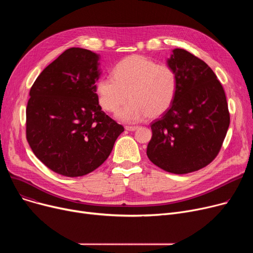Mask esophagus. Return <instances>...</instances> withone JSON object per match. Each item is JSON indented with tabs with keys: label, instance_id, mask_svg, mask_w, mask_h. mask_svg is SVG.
<instances>
[{
	"label": "esophagus",
	"instance_id": "34e87169",
	"mask_svg": "<svg viewBox=\"0 0 253 253\" xmlns=\"http://www.w3.org/2000/svg\"><path fill=\"white\" fill-rule=\"evenodd\" d=\"M125 129L128 131H135L138 129V126H125Z\"/></svg>",
	"mask_w": 253,
	"mask_h": 253
}]
</instances>
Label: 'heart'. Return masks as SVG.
Instances as JSON below:
<instances>
[{"label":"heart","mask_w":253,"mask_h":253,"mask_svg":"<svg viewBox=\"0 0 253 253\" xmlns=\"http://www.w3.org/2000/svg\"><path fill=\"white\" fill-rule=\"evenodd\" d=\"M113 76L102 77L96 91L101 108L110 113L117 112L131 98L117 114L121 121L135 123L148 116L159 117L175 99L177 74L168 64H158L142 55H130L116 64Z\"/></svg>","instance_id":"obj_1"}]
</instances>
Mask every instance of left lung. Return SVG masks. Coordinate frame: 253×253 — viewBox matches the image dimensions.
Masks as SVG:
<instances>
[{"label": "left lung", "instance_id": "obj_1", "mask_svg": "<svg viewBox=\"0 0 253 253\" xmlns=\"http://www.w3.org/2000/svg\"><path fill=\"white\" fill-rule=\"evenodd\" d=\"M167 64L176 71L175 99L152 123L150 160L174 174L197 171L218 155L230 125L224 90L207 63L187 50L172 51Z\"/></svg>", "mask_w": 253, "mask_h": 253}]
</instances>
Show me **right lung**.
<instances>
[{"instance_id": "right-lung-1", "label": "right lung", "mask_w": 253, "mask_h": 253, "mask_svg": "<svg viewBox=\"0 0 253 253\" xmlns=\"http://www.w3.org/2000/svg\"><path fill=\"white\" fill-rule=\"evenodd\" d=\"M99 55L65 50L39 75L26 106V139L36 157L58 174L77 177L98 168L124 131L98 103Z\"/></svg>"}]
</instances>
